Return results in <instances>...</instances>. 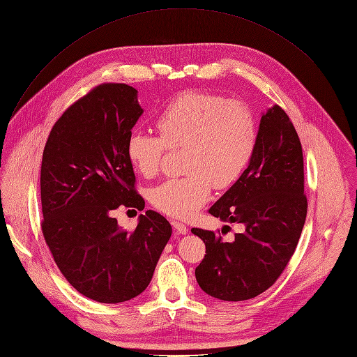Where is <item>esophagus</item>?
<instances>
[{
  "instance_id": "34e87169",
  "label": "esophagus",
  "mask_w": 357,
  "mask_h": 357,
  "mask_svg": "<svg viewBox=\"0 0 357 357\" xmlns=\"http://www.w3.org/2000/svg\"><path fill=\"white\" fill-rule=\"evenodd\" d=\"M172 226H174L175 231H176L178 234H181V235L188 234V226H186L185 223H182V222H179V220H172Z\"/></svg>"
}]
</instances>
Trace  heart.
Here are the masks:
<instances>
[{
	"label": "heart",
	"mask_w": 357,
	"mask_h": 357,
	"mask_svg": "<svg viewBox=\"0 0 357 357\" xmlns=\"http://www.w3.org/2000/svg\"><path fill=\"white\" fill-rule=\"evenodd\" d=\"M159 137L132 131L126 158L144 178H153L167 149L183 148L182 178L167 179L149 192L151 204L172 218L195 215L216 189L231 188L245 172L256 148L252 112L238 101L186 91L155 119Z\"/></svg>",
	"instance_id": "obj_1"
}]
</instances>
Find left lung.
Listing matches in <instances>:
<instances>
[{"mask_svg": "<svg viewBox=\"0 0 357 357\" xmlns=\"http://www.w3.org/2000/svg\"><path fill=\"white\" fill-rule=\"evenodd\" d=\"M208 212L245 229L225 242L219 231L192 228L206 246L195 269L201 289L226 302L264 294L294 256L307 213L301 139L279 105L262 115L249 167Z\"/></svg>", "mask_w": 357, "mask_h": 357, "instance_id": "left-lung-1", "label": "left lung"}]
</instances>
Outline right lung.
<instances>
[{"mask_svg": "<svg viewBox=\"0 0 357 357\" xmlns=\"http://www.w3.org/2000/svg\"><path fill=\"white\" fill-rule=\"evenodd\" d=\"M138 91L92 88L54 123L41 164V229L54 261L81 295L100 303L132 299L148 287L171 223L155 211L134 231L118 226L119 206L142 211L126 139L142 115Z\"/></svg>", "mask_w": 357, "mask_h": 357, "instance_id": "right-lung-1", "label": "right lung"}]
</instances>
